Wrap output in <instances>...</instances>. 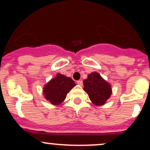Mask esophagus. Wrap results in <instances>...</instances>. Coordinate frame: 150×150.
Returning <instances> with one entry per match:
<instances>
[{
	"instance_id": "1",
	"label": "esophagus",
	"mask_w": 150,
	"mask_h": 150,
	"mask_svg": "<svg viewBox=\"0 0 150 150\" xmlns=\"http://www.w3.org/2000/svg\"><path fill=\"white\" fill-rule=\"evenodd\" d=\"M77 85H80V86H82V85H83V82H82V80L77 81Z\"/></svg>"
}]
</instances>
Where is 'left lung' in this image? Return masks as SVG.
<instances>
[{
    "label": "left lung",
    "instance_id": "8db88e82",
    "mask_svg": "<svg viewBox=\"0 0 150 150\" xmlns=\"http://www.w3.org/2000/svg\"><path fill=\"white\" fill-rule=\"evenodd\" d=\"M83 89L88 94L89 99L95 106H103L112 94L111 85L97 72L87 75L83 81Z\"/></svg>",
    "mask_w": 150,
    "mask_h": 150
}]
</instances>
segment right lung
Segmentation results:
<instances>
[{
	"instance_id": "1",
	"label": "right lung",
	"mask_w": 150,
	"mask_h": 150,
	"mask_svg": "<svg viewBox=\"0 0 150 150\" xmlns=\"http://www.w3.org/2000/svg\"><path fill=\"white\" fill-rule=\"evenodd\" d=\"M76 84L69 77L58 73L43 87V95L54 106L61 104L66 98L67 94Z\"/></svg>"
}]
</instances>
